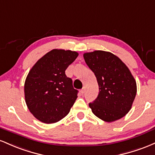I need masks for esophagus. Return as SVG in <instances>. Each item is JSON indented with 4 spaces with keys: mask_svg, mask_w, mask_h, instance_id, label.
Masks as SVG:
<instances>
[{
    "mask_svg": "<svg viewBox=\"0 0 155 155\" xmlns=\"http://www.w3.org/2000/svg\"><path fill=\"white\" fill-rule=\"evenodd\" d=\"M85 87H84V88H83L81 89V94H84V93H85Z\"/></svg>",
    "mask_w": 155,
    "mask_h": 155,
    "instance_id": "34e87169",
    "label": "esophagus"
}]
</instances>
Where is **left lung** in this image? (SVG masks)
Here are the masks:
<instances>
[{
	"instance_id": "1",
	"label": "left lung",
	"mask_w": 155,
	"mask_h": 155,
	"mask_svg": "<svg viewBox=\"0 0 155 155\" xmlns=\"http://www.w3.org/2000/svg\"><path fill=\"white\" fill-rule=\"evenodd\" d=\"M83 57L99 84V95L89 103L93 113L105 122L124 117L131 108L137 91L129 69L110 52L95 51L85 53Z\"/></svg>"
}]
</instances>
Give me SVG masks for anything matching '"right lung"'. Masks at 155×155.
I'll return each mask as SVG.
<instances>
[{
	"mask_svg": "<svg viewBox=\"0 0 155 155\" xmlns=\"http://www.w3.org/2000/svg\"><path fill=\"white\" fill-rule=\"evenodd\" d=\"M78 54L62 49L47 53L32 67L25 83V101L38 120L47 124L59 121L70 112L78 98L72 80L65 70Z\"/></svg>",
	"mask_w": 155,
	"mask_h": 155,
	"instance_id": "1",
	"label": "right lung"
}]
</instances>
